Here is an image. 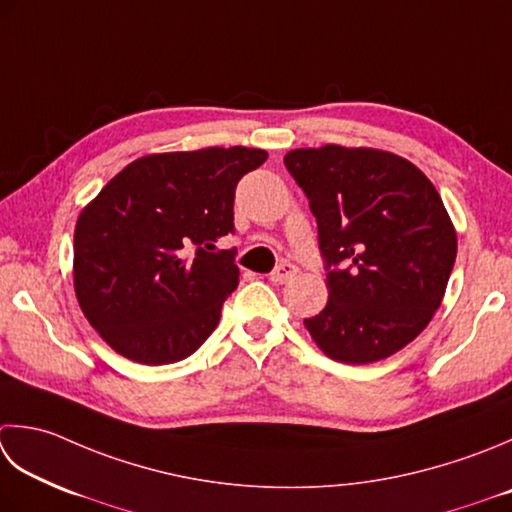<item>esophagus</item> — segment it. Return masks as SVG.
<instances>
[{"instance_id": "esophagus-1", "label": "esophagus", "mask_w": 512, "mask_h": 512, "mask_svg": "<svg viewBox=\"0 0 512 512\" xmlns=\"http://www.w3.org/2000/svg\"><path fill=\"white\" fill-rule=\"evenodd\" d=\"M297 275V268L293 266V264H288V262H284V264H279L273 273H270V282H275V284H284V282H288V279H293Z\"/></svg>"}]
</instances>
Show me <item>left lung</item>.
Wrapping results in <instances>:
<instances>
[{
    "instance_id": "obj_1",
    "label": "left lung",
    "mask_w": 512,
    "mask_h": 512,
    "mask_svg": "<svg viewBox=\"0 0 512 512\" xmlns=\"http://www.w3.org/2000/svg\"><path fill=\"white\" fill-rule=\"evenodd\" d=\"M284 164L310 199L328 264V302L304 319L310 337L342 364L395 355L433 319L455 266L437 188L413 162L368 146L295 148Z\"/></svg>"
}]
</instances>
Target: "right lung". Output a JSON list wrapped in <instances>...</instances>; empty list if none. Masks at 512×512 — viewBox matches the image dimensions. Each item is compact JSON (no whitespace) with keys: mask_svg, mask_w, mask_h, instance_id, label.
Here are the masks:
<instances>
[{"mask_svg":"<svg viewBox=\"0 0 512 512\" xmlns=\"http://www.w3.org/2000/svg\"><path fill=\"white\" fill-rule=\"evenodd\" d=\"M268 153L208 146L130 162L82 208L73 286L99 337L130 362L186 359L213 333L239 284L233 250L235 186Z\"/></svg>","mask_w":512,"mask_h":512,"instance_id":"obj_1","label":"right lung"}]
</instances>
